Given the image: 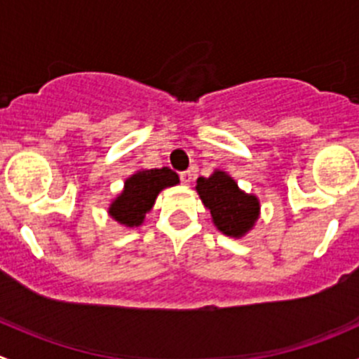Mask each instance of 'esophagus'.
I'll use <instances>...</instances> for the list:
<instances>
[{"mask_svg": "<svg viewBox=\"0 0 359 359\" xmlns=\"http://www.w3.org/2000/svg\"><path fill=\"white\" fill-rule=\"evenodd\" d=\"M191 180H193V173H191V172H182V173H180V182H182L184 186H189Z\"/></svg>", "mask_w": 359, "mask_h": 359, "instance_id": "esophagus-1", "label": "esophagus"}]
</instances>
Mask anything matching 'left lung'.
<instances>
[{
  "label": "left lung",
  "mask_w": 359,
  "mask_h": 359,
  "mask_svg": "<svg viewBox=\"0 0 359 359\" xmlns=\"http://www.w3.org/2000/svg\"><path fill=\"white\" fill-rule=\"evenodd\" d=\"M196 193L210 210L217 229L229 238H243L260 215L259 198L241 191L236 180L224 170H213L210 177H200Z\"/></svg>",
  "instance_id": "8db88e82"
}]
</instances>
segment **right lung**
<instances>
[{"instance_id": "add662e5", "label": "right lung", "mask_w": 359, "mask_h": 359, "mask_svg": "<svg viewBox=\"0 0 359 359\" xmlns=\"http://www.w3.org/2000/svg\"><path fill=\"white\" fill-rule=\"evenodd\" d=\"M180 180L168 166L153 170H137L125 180L123 191L111 201L107 213L125 227L142 226L146 213L153 210L158 194Z\"/></svg>"}]
</instances>
